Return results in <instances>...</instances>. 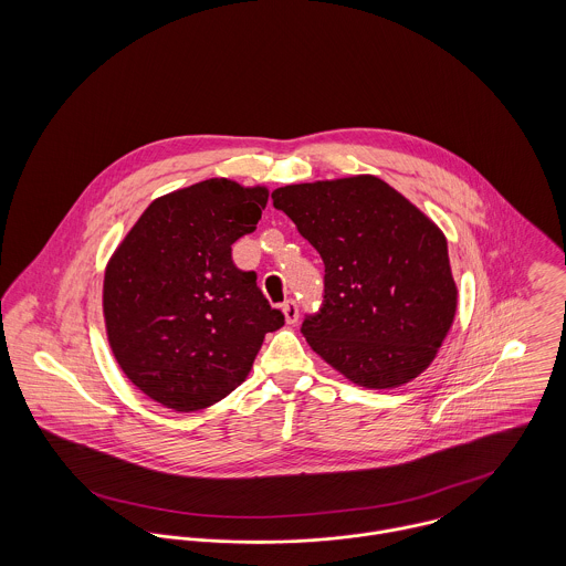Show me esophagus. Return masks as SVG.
Masks as SVG:
<instances>
[{
    "label": "esophagus",
    "instance_id": "1",
    "mask_svg": "<svg viewBox=\"0 0 566 566\" xmlns=\"http://www.w3.org/2000/svg\"><path fill=\"white\" fill-rule=\"evenodd\" d=\"M283 316H285V323L294 324L298 321V305L294 301H285L283 307H281Z\"/></svg>",
    "mask_w": 566,
    "mask_h": 566
}]
</instances>
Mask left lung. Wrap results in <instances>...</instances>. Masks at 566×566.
Returning a JSON list of instances; mask_svg holds the SVG:
<instances>
[{
  "mask_svg": "<svg viewBox=\"0 0 566 566\" xmlns=\"http://www.w3.org/2000/svg\"><path fill=\"white\" fill-rule=\"evenodd\" d=\"M272 202L323 259V310L303 323L312 350L368 390L422 375L458 312L440 227L373 174L285 185Z\"/></svg>",
  "mask_w": 566,
  "mask_h": 566,
  "instance_id": "8db88e82",
  "label": "left lung"
}]
</instances>
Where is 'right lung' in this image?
<instances>
[{
    "label": "right lung",
    "instance_id": "obj_1",
    "mask_svg": "<svg viewBox=\"0 0 566 566\" xmlns=\"http://www.w3.org/2000/svg\"><path fill=\"white\" fill-rule=\"evenodd\" d=\"M268 187L209 178L157 198L104 270L108 346L128 381L174 411H198L242 386L265 333L285 318L233 265Z\"/></svg>",
    "mask_w": 566,
    "mask_h": 566
}]
</instances>
